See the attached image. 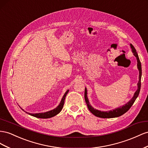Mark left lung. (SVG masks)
I'll return each mask as SVG.
<instances>
[{"mask_svg": "<svg viewBox=\"0 0 148 148\" xmlns=\"http://www.w3.org/2000/svg\"><path fill=\"white\" fill-rule=\"evenodd\" d=\"M130 47L131 48V50H132V52L133 53V55H134V57H136V58L137 63H138L137 66H138V69L139 70V81L137 84L138 89L135 91L133 98H131L127 103L125 104V105L121 106L116 108H115L113 110L103 111H100V110L95 109L94 108L90 105L88 98V97H87V89L86 88H85V99L86 105L88 106V110L91 111V113L93 114L95 116H96L99 117V118H116V117L120 116L125 114L130 110L131 106H132L133 105V103H134L137 97H138L139 91H140V89H141V75H142L141 63L140 62V60H139V58L138 57V55L136 52V49H134L133 45L132 44H130Z\"/></svg>", "mask_w": 148, "mask_h": 148, "instance_id": "left-lung-1", "label": "left lung"}]
</instances>
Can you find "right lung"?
<instances>
[{
    "instance_id": "add662e5",
    "label": "right lung",
    "mask_w": 148,
    "mask_h": 148,
    "mask_svg": "<svg viewBox=\"0 0 148 148\" xmlns=\"http://www.w3.org/2000/svg\"><path fill=\"white\" fill-rule=\"evenodd\" d=\"M69 90H68L66 91L64 95H63V98H62V100H61L60 103L58 106L57 107H56L55 109L49 111H47V112H45V113H30L28 112H26V113L31 116H34L36 118H50L55 116L58 114L62 111L63 107V105H64L65 97H66L67 93H69Z\"/></svg>"
}]
</instances>
